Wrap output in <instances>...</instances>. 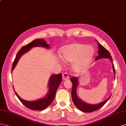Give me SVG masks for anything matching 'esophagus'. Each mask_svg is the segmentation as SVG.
<instances>
[{"mask_svg":"<svg viewBox=\"0 0 126 126\" xmlns=\"http://www.w3.org/2000/svg\"><path fill=\"white\" fill-rule=\"evenodd\" d=\"M62 77H63V79L64 80H66L69 79V75L67 72H64L63 73L62 75Z\"/></svg>","mask_w":126,"mask_h":126,"instance_id":"obj_1","label":"esophagus"}]
</instances>
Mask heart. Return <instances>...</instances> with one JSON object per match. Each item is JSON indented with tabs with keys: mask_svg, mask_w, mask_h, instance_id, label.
<instances>
[{
	"mask_svg": "<svg viewBox=\"0 0 126 126\" xmlns=\"http://www.w3.org/2000/svg\"><path fill=\"white\" fill-rule=\"evenodd\" d=\"M94 53V48L91 46L82 44H73L64 47L61 51V55L66 62H73L72 69L78 72L91 61Z\"/></svg>",
	"mask_w": 126,
	"mask_h": 126,
	"instance_id": "heart-1",
	"label": "heart"
}]
</instances>
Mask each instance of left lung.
Instances as JSON below:
<instances>
[{
	"label": "left lung",
	"instance_id": "obj_1",
	"mask_svg": "<svg viewBox=\"0 0 126 126\" xmlns=\"http://www.w3.org/2000/svg\"><path fill=\"white\" fill-rule=\"evenodd\" d=\"M98 55L96 57V60H97L99 59H102V58H106V59H108L110 60L112 63V66H113V70L114 73V75L115 74V70L114 69V66L113 63V60L109 52V51L106 49L105 48L103 47L102 45L100 44L99 43H98ZM115 79V77H114ZM70 80L72 81V92H71V96L72 101L74 103V104L76 106L77 108H78L80 111L84 112H94L95 111L99 109L102 108V106L104 105L105 103L107 102V101L111 97V96L109 97L106 99L104 102H101L97 104H90L83 102L81 101L78 97L77 96V86L78 85V78H77L76 77H73L72 78L70 79Z\"/></svg>",
	"mask_w": 126,
	"mask_h": 126
}]
</instances>
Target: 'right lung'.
<instances>
[{
	"mask_svg": "<svg viewBox=\"0 0 126 126\" xmlns=\"http://www.w3.org/2000/svg\"><path fill=\"white\" fill-rule=\"evenodd\" d=\"M34 47H43L47 48H49V45L47 44L46 41H45V40L38 39H35L32 41L31 43L22 47L21 48V49L18 51L13 62V63L12 67V72L13 70L15 68L16 65L19 59H20V57L22 55L31 49V48ZM62 77L61 73H60L59 75H51L49 78V82H48L49 91H48L47 95L45 96V97L40 99L36 100V101H28L22 99L20 98V97L18 96L17 93L15 92L14 89V91L16 95L17 96L19 100L27 108L32 110H43L46 109L53 101L57 88L59 87L60 83L62 81Z\"/></svg>",
	"mask_w": 126,
	"mask_h": 126,
	"instance_id": "obj_1",
	"label": "right lung"
}]
</instances>
